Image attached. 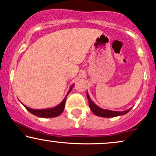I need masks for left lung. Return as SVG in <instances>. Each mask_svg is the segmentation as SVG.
Listing matches in <instances>:
<instances>
[{"label":"left lung","instance_id":"obj_1","mask_svg":"<svg viewBox=\"0 0 156 156\" xmlns=\"http://www.w3.org/2000/svg\"><path fill=\"white\" fill-rule=\"evenodd\" d=\"M87 96L89 101V106H90V108L92 110V112L95 115H96L101 116V117L112 118V117H115V116H119V115H125L127 113V112L131 109H128V110L123 111V112H117V111L107 110V109H101L99 107H98L97 105H95V104L92 101L90 96H89V94L87 93Z\"/></svg>","mask_w":156,"mask_h":156}]
</instances>
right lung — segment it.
I'll return each mask as SVG.
<instances>
[{
    "instance_id": "right-lung-1",
    "label": "right lung",
    "mask_w": 156,
    "mask_h": 156,
    "mask_svg": "<svg viewBox=\"0 0 156 156\" xmlns=\"http://www.w3.org/2000/svg\"><path fill=\"white\" fill-rule=\"evenodd\" d=\"M73 88V85L71 87L70 90L68 92V94L71 92L72 89ZM68 94L66 95V96L65 97V98L64 99L62 102L59 104L58 106L57 107H54V108H51V109H31L30 107H27L24 106L25 108L29 111V112H31L32 114L38 116V117H41V118H54L56 117V116L59 115L63 112L64 109V106H65V102H66V97H67Z\"/></svg>"
}]
</instances>
